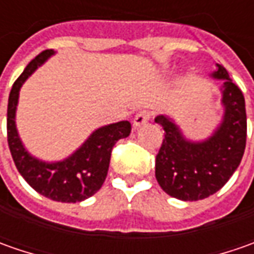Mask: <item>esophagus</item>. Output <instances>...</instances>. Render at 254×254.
Wrapping results in <instances>:
<instances>
[{"instance_id": "obj_1", "label": "esophagus", "mask_w": 254, "mask_h": 254, "mask_svg": "<svg viewBox=\"0 0 254 254\" xmlns=\"http://www.w3.org/2000/svg\"><path fill=\"white\" fill-rule=\"evenodd\" d=\"M151 119V113L147 112V110H141V112H138L135 116H134V119H132V124L135 126V127H138V126H141L144 123H147L148 120Z\"/></svg>"}]
</instances>
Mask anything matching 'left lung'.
Masks as SVG:
<instances>
[{"label": "left lung", "instance_id": "8db88e82", "mask_svg": "<svg viewBox=\"0 0 254 254\" xmlns=\"http://www.w3.org/2000/svg\"><path fill=\"white\" fill-rule=\"evenodd\" d=\"M212 76L223 80L225 116L210 138L188 141L168 117L155 119L165 131L155 158V178L162 190L177 199L199 200L218 192L239 167L245 154L248 119L243 93L223 66L218 64Z\"/></svg>", "mask_w": 254, "mask_h": 254}]
</instances>
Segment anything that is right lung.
I'll return each mask as SVG.
<instances>
[{"label": "right lung", "instance_id": "right-lung-1", "mask_svg": "<svg viewBox=\"0 0 254 254\" xmlns=\"http://www.w3.org/2000/svg\"><path fill=\"white\" fill-rule=\"evenodd\" d=\"M51 55H54V51L48 49L32 59L11 89L6 110L8 147L16 170L36 192L52 200L74 203L90 198L102 188L113 147L119 140L130 135L131 124L119 122L97 128L77 151L61 162L48 164L31 157L16 132L15 110L22 83Z\"/></svg>", "mask_w": 254, "mask_h": 254}]
</instances>
